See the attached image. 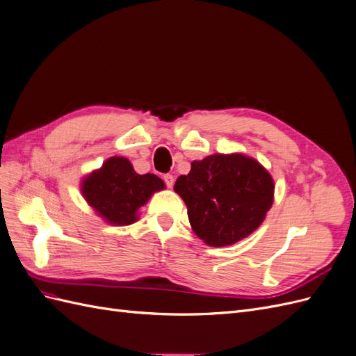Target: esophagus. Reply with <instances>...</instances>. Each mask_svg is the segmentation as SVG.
I'll return each instance as SVG.
<instances>
[{"label":"esophagus","instance_id":"obj_1","mask_svg":"<svg viewBox=\"0 0 356 356\" xmlns=\"http://www.w3.org/2000/svg\"><path fill=\"white\" fill-rule=\"evenodd\" d=\"M163 179H165V182H166V186H168L169 188H172V186H174V182H175V178H174V175L166 174V175L163 177Z\"/></svg>","mask_w":356,"mask_h":356}]
</instances>
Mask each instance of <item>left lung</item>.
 <instances>
[{
	"instance_id": "obj_1",
	"label": "left lung",
	"mask_w": 356,
	"mask_h": 356,
	"mask_svg": "<svg viewBox=\"0 0 356 356\" xmlns=\"http://www.w3.org/2000/svg\"><path fill=\"white\" fill-rule=\"evenodd\" d=\"M175 193L187 207L193 232L215 248L230 246L260 227L275 199V181L260 161L242 154H211L191 161Z\"/></svg>"
}]
</instances>
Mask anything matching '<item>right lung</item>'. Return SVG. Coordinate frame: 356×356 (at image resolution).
<instances>
[{"mask_svg": "<svg viewBox=\"0 0 356 356\" xmlns=\"http://www.w3.org/2000/svg\"><path fill=\"white\" fill-rule=\"evenodd\" d=\"M166 188L154 174L139 175L131 161L122 156L106 159L99 169L81 179V195L95 213L111 225L138 221L139 208L154 193Z\"/></svg>", "mask_w": 356, "mask_h": 356, "instance_id": "add662e5", "label": "right lung"}]
</instances>
